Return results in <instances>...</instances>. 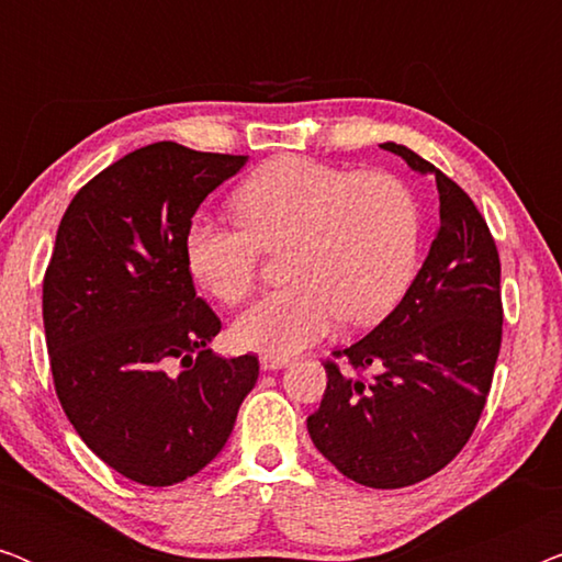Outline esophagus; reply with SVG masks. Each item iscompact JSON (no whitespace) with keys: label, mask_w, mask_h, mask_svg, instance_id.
<instances>
[{"label":"esophagus","mask_w":562,"mask_h":562,"mask_svg":"<svg viewBox=\"0 0 562 562\" xmlns=\"http://www.w3.org/2000/svg\"><path fill=\"white\" fill-rule=\"evenodd\" d=\"M289 366V358H279V356H260V368L263 371H279V368Z\"/></svg>","instance_id":"34e87169"}]
</instances>
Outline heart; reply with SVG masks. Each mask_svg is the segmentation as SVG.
I'll return each mask as SVG.
<instances>
[{
	"label": "heart",
	"instance_id": "obj_1",
	"mask_svg": "<svg viewBox=\"0 0 562 562\" xmlns=\"http://www.w3.org/2000/svg\"><path fill=\"white\" fill-rule=\"evenodd\" d=\"M237 225L194 217L183 258L199 286L225 304L250 294L260 248L283 250V289L260 296L233 327L235 342L289 358L337 322L368 325L404 294L419 245L409 189L383 171H345L322 160H268L233 194Z\"/></svg>",
	"mask_w": 562,
	"mask_h": 562
}]
</instances>
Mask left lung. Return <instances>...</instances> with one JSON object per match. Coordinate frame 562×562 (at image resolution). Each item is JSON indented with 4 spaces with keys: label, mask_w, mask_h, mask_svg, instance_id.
Here are the masks:
<instances>
[{
    "label": "left lung",
    "mask_w": 562,
    "mask_h": 562,
    "mask_svg": "<svg viewBox=\"0 0 562 562\" xmlns=\"http://www.w3.org/2000/svg\"><path fill=\"white\" fill-rule=\"evenodd\" d=\"M381 148L435 176L440 227L396 310L325 360L327 389L306 429L350 481L404 488L442 471L479 425L502 348V263L456 181L406 145Z\"/></svg>",
    "instance_id": "obj_1"
}]
</instances>
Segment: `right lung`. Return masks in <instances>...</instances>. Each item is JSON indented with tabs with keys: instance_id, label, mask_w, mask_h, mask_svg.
Listing matches in <instances>:
<instances>
[{
	"instance_id": "1",
	"label": "right lung",
	"mask_w": 562,
	"mask_h": 562,
	"mask_svg": "<svg viewBox=\"0 0 562 562\" xmlns=\"http://www.w3.org/2000/svg\"><path fill=\"white\" fill-rule=\"evenodd\" d=\"M245 156L164 140L114 160L71 199L43 279L58 402L87 448L173 486L225 448L258 358L206 348L222 329L196 296L183 233Z\"/></svg>"
}]
</instances>
